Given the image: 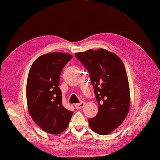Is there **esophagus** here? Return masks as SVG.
<instances>
[{
    "instance_id": "34e87169",
    "label": "esophagus",
    "mask_w": 160,
    "mask_h": 160,
    "mask_svg": "<svg viewBox=\"0 0 160 160\" xmlns=\"http://www.w3.org/2000/svg\"><path fill=\"white\" fill-rule=\"evenodd\" d=\"M85 103L84 102V101H81L80 103H77L75 106L76 109H79L83 108L84 107V106H85Z\"/></svg>"
}]
</instances>
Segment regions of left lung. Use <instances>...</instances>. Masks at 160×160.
<instances>
[{"instance_id":"8db88e82","label":"left lung","mask_w":160,"mask_h":160,"mask_svg":"<svg viewBox=\"0 0 160 160\" xmlns=\"http://www.w3.org/2000/svg\"><path fill=\"white\" fill-rule=\"evenodd\" d=\"M75 57L89 72L99 105L98 114L88 119L89 126L98 134L108 135L129 112V88L124 65L114 53L102 49L77 52Z\"/></svg>"}]
</instances>
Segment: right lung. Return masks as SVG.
Listing matches in <instances>:
<instances>
[{
    "label": "right lung",
    "instance_id": "obj_1",
    "mask_svg": "<svg viewBox=\"0 0 160 160\" xmlns=\"http://www.w3.org/2000/svg\"><path fill=\"white\" fill-rule=\"evenodd\" d=\"M72 58L62 52L43 55L34 61L27 79V100L33 121L45 132L59 134L67 128L72 111L62 104L61 72Z\"/></svg>",
    "mask_w": 160,
    "mask_h": 160
}]
</instances>
